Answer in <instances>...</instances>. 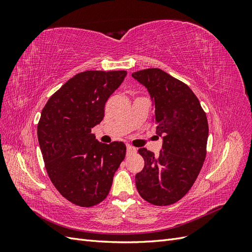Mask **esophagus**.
Returning a JSON list of instances; mask_svg holds the SVG:
<instances>
[{
    "instance_id": "obj_1",
    "label": "esophagus",
    "mask_w": 252,
    "mask_h": 252,
    "mask_svg": "<svg viewBox=\"0 0 252 252\" xmlns=\"http://www.w3.org/2000/svg\"><path fill=\"white\" fill-rule=\"evenodd\" d=\"M135 151H136V149H135L134 147H132V146H129V145H128V146L126 147V155H127V156L134 154Z\"/></svg>"
}]
</instances>
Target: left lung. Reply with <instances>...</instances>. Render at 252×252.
<instances>
[{
    "label": "left lung",
    "mask_w": 252,
    "mask_h": 252,
    "mask_svg": "<svg viewBox=\"0 0 252 252\" xmlns=\"http://www.w3.org/2000/svg\"><path fill=\"white\" fill-rule=\"evenodd\" d=\"M131 75L150 94L156 132L163 140L158 156L139 149L145 166L135 175L136 189L151 204L171 205L189 191L202 169L208 140L207 118L192 90L167 72L148 68Z\"/></svg>",
    "instance_id": "obj_1"
}]
</instances>
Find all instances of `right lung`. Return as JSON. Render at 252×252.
I'll list each match as a JSON object with an SVG mask.
<instances>
[{"label":"right lung","instance_id":"right-lung-1","mask_svg":"<svg viewBox=\"0 0 252 252\" xmlns=\"http://www.w3.org/2000/svg\"><path fill=\"white\" fill-rule=\"evenodd\" d=\"M126 74L125 70L80 72L42 110L37 140L47 173L58 191L81 207L106 199L125 158L123 142H98L91 128L101 123L105 103Z\"/></svg>","mask_w":252,"mask_h":252}]
</instances>
